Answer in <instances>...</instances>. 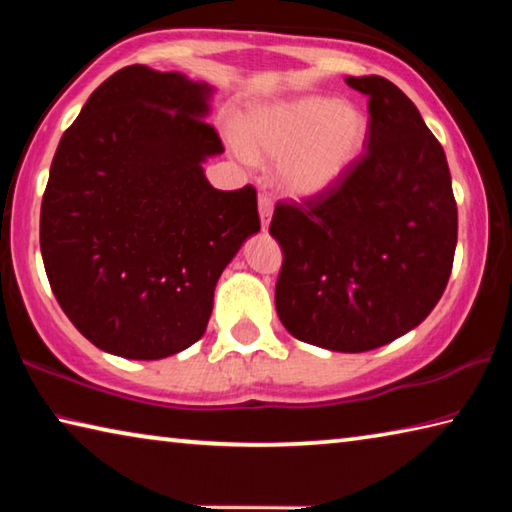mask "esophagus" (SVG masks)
<instances>
[{"mask_svg": "<svg viewBox=\"0 0 512 512\" xmlns=\"http://www.w3.org/2000/svg\"><path fill=\"white\" fill-rule=\"evenodd\" d=\"M257 205H259V219H262V228L266 230L268 223H271V214H273V201H271V196L259 194Z\"/></svg>", "mask_w": 512, "mask_h": 512, "instance_id": "34e87169", "label": "esophagus"}]
</instances>
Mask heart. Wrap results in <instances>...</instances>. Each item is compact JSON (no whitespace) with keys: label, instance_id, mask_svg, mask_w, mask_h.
I'll list each match as a JSON object with an SVG mask.
<instances>
[{"label":"heart","instance_id":"1","mask_svg":"<svg viewBox=\"0 0 512 512\" xmlns=\"http://www.w3.org/2000/svg\"><path fill=\"white\" fill-rule=\"evenodd\" d=\"M368 140L361 110L329 97H305L255 110L241 128L239 151L277 160V180L291 196L327 192L348 173Z\"/></svg>","mask_w":512,"mask_h":512}]
</instances>
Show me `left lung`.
<instances>
[{
    "instance_id": "left-lung-1",
    "label": "left lung",
    "mask_w": 512,
    "mask_h": 512,
    "mask_svg": "<svg viewBox=\"0 0 512 512\" xmlns=\"http://www.w3.org/2000/svg\"><path fill=\"white\" fill-rule=\"evenodd\" d=\"M368 97L366 151L327 192L275 205V309L298 341L366 352L418 327L452 275L458 212L447 158L413 101L384 76Z\"/></svg>"
}]
</instances>
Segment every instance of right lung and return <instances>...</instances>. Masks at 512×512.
Wrapping results in <instances>:
<instances>
[{
    "label": "right lung",
    "instance_id": "1",
    "mask_svg": "<svg viewBox=\"0 0 512 512\" xmlns=\"http://www.w3.org/2000/svg\"><path fill=\"white\" fill-rule=\"evenodd\" d=\"M210 88L178 72L119 69L60 137L40 207L51 291L97 348L164 359L205 334L214 287L259 230L257 192H221Z\"/></svg>",
    "mask_w": 512,
    "mask_h": 512
}]
</instances>
